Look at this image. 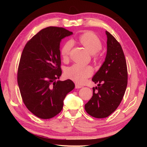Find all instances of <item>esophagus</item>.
<instances>
[{
    "label": "esophagus",
    "mask_w": 147,
    "mask_h": 147,
    "mask_svg": "<svg viewBox=\"0 0 147 147\" xmlns=\"http://www.w3.org/2000/svg\"><path fill=\"white\" fill-rule=\"evenodd\" d=\"M75 88H76V89H80V88H82V86H81V85H80V84L76 83V84H75Z\"/></svg>",
    "instance_id": "34e87169"
}]
</instances>
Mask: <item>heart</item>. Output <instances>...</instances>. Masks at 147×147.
<instances>
[{
    "mask_svg": "<svg viewBox=\"0 0 147 147\" xmlns=\"http://www.w3.org/2000/svg\"><path fill=\"white\" fill-rule=\"evenodd\" d=\"M80 41L91 54H93V56H96V53L100 51L102 47L100 39L91 32H86L82 35L80 37ZM73 45V41L69 40L65 42L62 47L61 55L64 60L68 59ZM93 73V70L90 66L74 64L66 69L65 74L68 78L73 80L76 82L82 84L87 78L92 75Z\"/></svg>",
    "mask_w": 147,
    "mask_h": 147,
    "instance_id": "obj_1",
    "label": "heart"
}]
</instances>
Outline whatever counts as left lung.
Returning a JSON list of instances; mask_svg holds the SVG:
<instances>
[{
  "mask_svg": "<svg viewBox=\"0 0 147 147\" xmlns=\"http://www.w3.org/2000/svg\"><path fill=\"white\" fill-rule=\"evenodd\" d=\"M105 61L92 81L98 83L93 88V96L85 104V109L93 117L105 118L118 108L128 84L125 56L120 43L108 31Z\"/></svg>",
  "mask_w": 147,
  "mask_h": 147,
  "instance_id": "8db88e82",
  "label": "left lung"
}]
</instances>
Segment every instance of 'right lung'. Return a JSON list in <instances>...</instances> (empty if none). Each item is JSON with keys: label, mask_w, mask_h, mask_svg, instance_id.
Instances as JSON below:
<instances>
[{"label": "right lung", "mask_w": 147, "mask_h": 147, "mask_svg": "<svg viewBox=\"0 0 147 147\" xmlns=\"http://www.w3.org/2000/svg\"><path fill=\"white\" fill-rule=\"evenodd\" d=\"M71 34L61 27H47L27 42L22 53L17 71L20 93L27 109L40 119L58 115L75 86L69 79L56 81L62 73L59 44Z\"/></svg>", "instance_id": "obj_1"}]
</instances>
